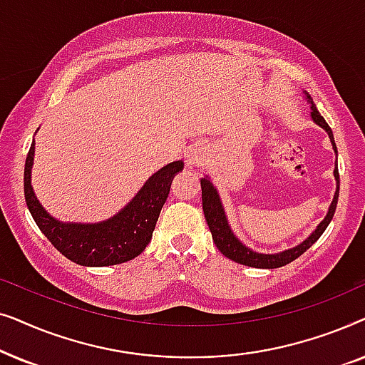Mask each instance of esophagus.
Segmentation results:
<instances>
[{"instance_id": "34e87169", "label": "esophagus", "mask_w": 365, "mask_h": 365, "mask_svg": "<svg viewBox=\"0 0 365 365\" xmlns=\"http://www.w3.org/2000/svg\"><path fill=\"white\" fill-rule=\"evenodd\" d=\"M206 159V148L202 144H196V146H191L186 153V164L189 168L201 166Z\"/></svg>"}]
</instances>
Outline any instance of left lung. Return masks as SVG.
Segmentation results:
<instances>
[{"label": "left lung", "mask_w": 365, "mask_h": 365, "mask_svg": "<svg viewBox=\"0 0 365 365\" xmlns=\"http://www.w3.org/2000/svg\"><path fill=\"white\" fill-rule=\"evenodd\" d=\"M304 99H306L309 106H311V118L312 121L317 124L319 128H322L324 131L327 133L329 139H331L332 149L337 156V148L336 143H334V136H332V129L329 128V124L326 123V119L321 116V113L317 111L316 104H314L312 98L309 96V93L302 91ZM337 163V159H336ZM334 178H336V192H334L332 202L327 209L326 217L322 219L321 222L317 224V227L309 234V236L304 239L301 244L294 246L291 249H284L281 252H274V254H266V252H256L254 249L247 247L241 239H239L234 231L231 229V224L227 221L226 211H224L221 196H219L216 186H214L211 178L204 176L201 178V189H202V211H204V217H206V222L209 226V231L212 234V241L216 244V247L221 251L224 256L231 261L242 264V266L247 267H257V269H276V267H282L286 264L296 261V259L307 251L309 247L312 246L314 242L317 241L319 237L322 236V232L326 231L329 222L332 221L334 212H336L337 207V197H339V169L337 164L334 168Z\"/></svg>", "instance_id": "1"}]
</instances>
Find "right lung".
I'll return each mask as SVG.
<instances>
[{
  "label": "right lung",
  "instance_id": "add662e5",
  "mask_svg": "<svg viewBox=\"0 0 365 365\" xmlns=\"http://www.w3.org/2000/svg\"><path fill=\"white\" fill-rule=\"evenodd\" d=\"M34 139L24 164V199L39 231L69 261L86 267L116 266L138 257L156 227L174 176L182 171V161H173L143 184L131 201L114 216L99 222H64L53 217L38 201L31 186Z\"/></svg>",
  "mask_w": 365,
  "mask_h": 365
}]
</instances>
